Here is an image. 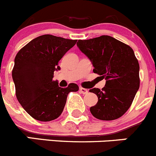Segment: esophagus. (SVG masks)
Masks as SVG:
<instances>
[{"mask_svg": "<svg viewBox=\"0 0 156 156\" xmlns=\"http://www.w3.org/2000/svg\"><path fill=\"white\" fill-rule=\"evenodd\" d=\"M80 93H83V94H87V93H88V90L85 88H83V87H80Z\"/></svg>", "mask_w": 156, "mask_h": 156, "instance_id": "obj_1", "label": "esophagus"}]
</instances>
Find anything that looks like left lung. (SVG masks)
Segmentation results:
<instances>
[{
    "instance_id": "1",
    "label": "left lung",
    "mask_w": 156,
    "mask_h": 156,
    "mask_svg": "<svg viewBox=\"0 0 156 156\" xmlns=\"http://www.w3.org/2000/svg\"><path fill=\"white\" fill-rule=\"evenodd\" d=\"M80 51L90 59L93 73L106 80L101 90H90L98 97L90 107L92 115L101 120L119 118L129 109L139 90V64L133 49L110 36L79 40Z\"/></svg>"
}]
</instances>
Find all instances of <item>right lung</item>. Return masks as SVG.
<instances>
[{
    "mask_svg": "<svg viewBox=\"0 0 156 156\" xmlns=\"http://www.w3.org/2000/svg\"><path fill=\"white\" fill-rule=\"evenodd\" d=\"M76 41L42 35L30 41L16 55L12 70L16 96L35 119L49 122L58 118L69 92L79 90L76 83L61 88L53 80L54 71L60 69L59 61Z\"/></svg>",
    "mask_w": 156,
    "mask_h": 156,
    "instance_id": "obj_1",
    "label": "right lung"
}]
</instances>
